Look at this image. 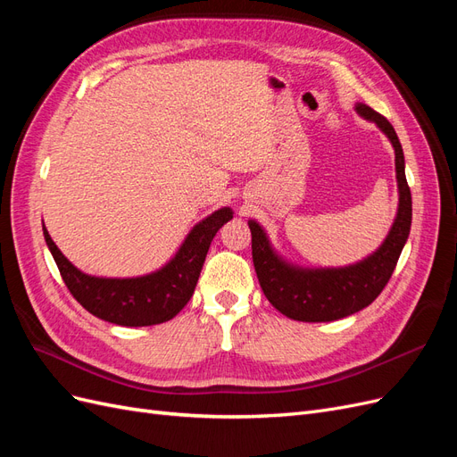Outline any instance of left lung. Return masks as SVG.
I'll list each match as a JSON object with an SVG mask.
<instances>
[{"mask_svg":"<svg viewBox=\"0 0 457 457\" xmlns=\"http://www.w3.org/2000/svg\"><path fill=\"white\" fill-rule=\"evenodd\" d=\"M354 110L364 120L376 123L395 148L398 210L389 234L378 250L349 267L305 269L292 265L276 253L265 228L253 219L247 220L252 230L253 265L262 294L276 311L292 320L331 322L368 307L389 282L408 240L411 225V195L404 173L403 145L385 116L362 103H356Z\"/></svg>","mask_w":457,"mask_h":457,"instance_id":"1","label":"left lung"}]
</instances>
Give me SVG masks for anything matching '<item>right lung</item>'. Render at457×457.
Here are the masks:
<instances>
[{
  "label": "right lung",
  "mask_w": 457,
  "mask_h": 457,
  "mask_svg": "<svg viewBox=\"0 0 457 457\" xmlns=\"http://www.w3.org/2000/svg\"><path fill=\"white\" fill-rule=\"evenodd\" d=\"M232 219L230 207H220L195 225L175 257L154 272L135 278H103L76 269L49 237H44L62 280L81 307L101 320L118 326H154L183 311L198 284L204 261L217 230Z\"/></svg>",
  "instance_id": "1"
}]
</instances>
